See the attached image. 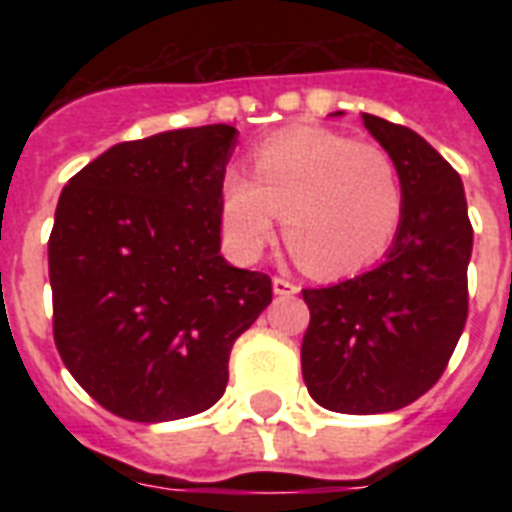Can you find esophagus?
<instances>
[{"label":"esophagus","mask_w":512,"mask_h":512,"mask_svg":"<svg viewBox=\"0 0 512 512\" xmlns=\"http://www.w3.org/2000/svg\"><path fill=\"white\" fill-rule=\"evenodd\" d=\"M273 292H276V295H297L300 287H297L295 281L284 279V276H273Z\"/></svg>","instance_id":"1"}]
</instances>
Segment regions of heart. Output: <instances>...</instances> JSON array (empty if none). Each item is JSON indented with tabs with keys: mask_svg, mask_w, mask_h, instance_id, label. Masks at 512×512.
<instances>
[{
	"mask_svg": "<svg viewBox=\"0 0 512 512\" xmlns=\"http://www.w3.org/2000/svg\"><path fill=\"white\" fill-rule=\"evenodd\" d=\"M284 233L311 271L337 279L377 263L404 217V188L382 148L324 127L279 132L252 154V177L228 170L220 183V228L241 263Z\"/></svg>",
	"mask_w": 512,
	"mask_h": 512,
	"instance_id": "obj_1",
	"label": "heart"
}]
</instances>
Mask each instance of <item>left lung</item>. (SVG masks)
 <instances>
[{
    "label": "left lung",
    "instance_id": "left-lung-1",
    "mask_svg": "<svg viewBox=\"0 0 512 512\" xmlns=\"http://www.w3.org/2000/svg\"><path fill=\"white\" fill-rule=\"evenodd\" d=\"M396 164L404 217L377 268L303 289V380L324 409L382 414L428 393L468 321L473 225L460 175L409 127L361 114Z\"/></svg>",
    "mask_w": 512,
    "mask_h": 512
}]
</instances>
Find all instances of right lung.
Listing matches in <instances>:
<instances>
[{"label":"right lung","instance_id":"obj_1","mask_svg":"<svg viewBox=\"0 0 512 512\" xmlns=\"http://www.w3.org/2000/svg\"><path fill=\"white\" fill-rule=\"evenodd\" d=\"M236 127L116 143L60 193L47 257L52 335L116 417L170 422L215 404L228 356L273 297L220 255V183Z\"/></svg>","mask_w":512,"mask_h":512}]
</instances>
